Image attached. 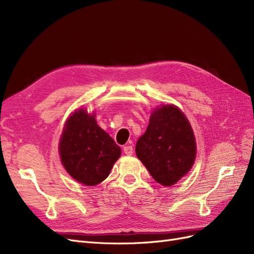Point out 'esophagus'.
Here are the masks:
<instances>
[{
	"mask_svg": "<svg viewBox=\"0 0 254 254\" xmlns=\"http://www.w3.org/2000/svg\"><path fill=\"white\" fill-rule=\"evenodd\" d=\"M123 150H124V153L127 156H131L133 153V147H132V146H130V145L125 146L124 149H123Z\"/></svg>",
	"mask_w": 254,
	"mask_h": 254,
	"instance_id": "1",
	"label": "esophagus"
}]
</instances>
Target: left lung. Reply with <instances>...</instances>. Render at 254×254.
<instances>
[{
  "label": "left lung",
  "mask_w": 254,
  "mask_h": 254,
  "mask_svg": "<svg viewBox=\"0 0 254 254\" xmlns=\"http://www.w3.org/2000/svg\"><path fill=\"white\" fill-rule=\"evenodd\" d=\"M135 153L158 183L171 187L178 182L196 157L195 136L186 115L173 105L156 109Z\"/></svg>",
  "instance_id": "obj_1"
}]
</instances>
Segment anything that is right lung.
<instances>
[{"instance_id": "add662e5", "label": "right lung", "mask_w": 254, "mask_h": 254, "mask_svg": "<svg viewBox=\"0 0 254 254\" xmlns=\"http://www.w3.org/2000/svg\"><path fill=\"white\" fill-rule=\"evenodd\" d=\"M66 172L84 186H96L109 176L121 148L96 124L94 114L75 111L65 122L59 144Z\"/></svg>"}]
</instances>
